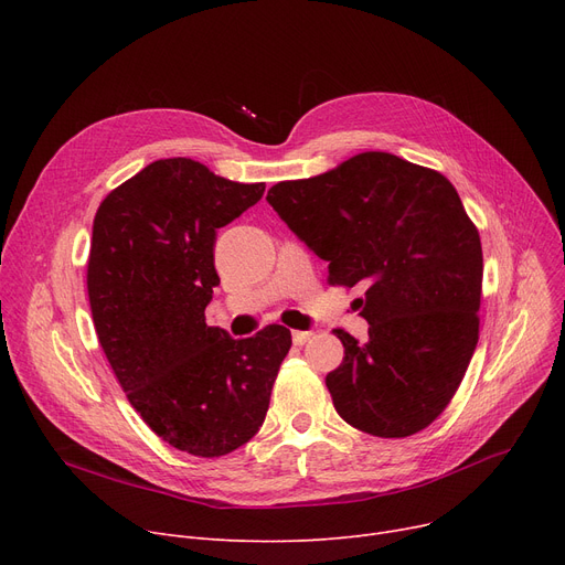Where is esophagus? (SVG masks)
Returning <instances> with one entry per match:
<instances>
[{"instance_id":"esophagus-1","label":"esophagus","mask_w":565,"mask_h":565,"mask_svg":"<svg viewBox=\"0 0 565 565\" xmlns=\"http://www.w3.org/2000/svg\"><path fill=\"white\" fill-rule=\"evenodd\" d=\"M311 337H313V332H292V343L295 345H305Z\"/></svg>"}]
</instances>
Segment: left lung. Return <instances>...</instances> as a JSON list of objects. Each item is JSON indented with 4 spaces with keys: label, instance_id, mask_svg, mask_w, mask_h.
I'll use <instances>...</instances> for the list:
<instances>
[{
    "label": "left lung",
    "instance_id": "1",
    "mask_svg": "<svg viewBox=\"0 0 565 565\" xmlns=\"http://www.w3.org/2000/svg\"><path fill=\"white\" fill-rule=\"evenodd\" d=\"M322 260L332 286L366 288L369 341L345 348L324 384L341 419L375 437L430 426L458 392L479 343L483 252L456 188L439 171L369 151L267 192Z\"/></svg>",
    "mask_w": 565,
    "mask_h": 565
}]
</instances>
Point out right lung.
I'll use <instances>...</instances> for the list:
<instances>
[{
	"instance_id": "right-lung-1",
	"label": "right lung",
	"mask_w": 565,
	"mask_h": 565,
	"mask_svg": "<svg viewBox=\"0 0 565 565\" xmlns=\"http://www.w3.org/2000/svg\"><path fill=\"white\" fill-rule=\"evenodd\" d=\"M265 183H233L190 158L156 160L111 190L94 220L88 305L105 358L158 437L199 458L247 444L290 350L284 324L249 339L207 328L217 228Z\"/></svg>"
}]
</instances>
